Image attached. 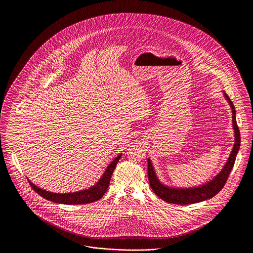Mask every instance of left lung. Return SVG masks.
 <instances>
[{
    "instance_id": "8db88e82",
    "label": "left lung",
    "mask_w": 253,
    "mask_h": 253,
    "mask_svg": "<svg viewBox=\"0 0 253 253\" xmlns=\"http://www.w3.org/2000/svg\"><path fill=\"white\" fill-rule=\"evenodd\" d=\"M225 96L229 101V105L232 110V123H233V130L235 134V143L226 165L219 172V174H217L212 180L206 183L205 185L195 187V188H189V189H175V188L167 187L159 182L156 175V172L154 170V167L150 159H148V178L150 182V186L153 192L162 200L168 203L177 205L198 203L213 197L225 186L226 182L229 178V173L234 166L236 156L240 148L241 141L240 131L236 122V111L233 106L232 101L230 100V98L226 93H225Z\"/></svg>"
}]
</instances>
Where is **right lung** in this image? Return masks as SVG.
<instances>
[{"mask_svg": "<svg viewBox=\"0 0 253 253\" xmlns=\"http://www.w3.org/2000/svg\"><path fill=\"white\" fill-rule=\"evenodd\" d=\"M121 155H120L109 165L108 168L106 169L105 172L103 173L102 177L99 179L95 186H93L87 190H84V191H82V192L71 193H51V192H47L45 190L40 189L39 187H37L35 184H33L31 181H29V179H28V182H29L30 186L32 187V189L38 194H40L42 197L47 199L49 201H52L55 203H60V204L67 205L92 203V202L99 200L107 192L113 171L116 169V166H117L119 160L121 159Z\"/></svg>", "mask_w": 253, "mask_h": 253, "instance_id": "obj_1", "label": "right lung"}]
</instances>
